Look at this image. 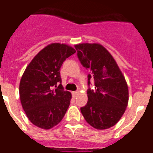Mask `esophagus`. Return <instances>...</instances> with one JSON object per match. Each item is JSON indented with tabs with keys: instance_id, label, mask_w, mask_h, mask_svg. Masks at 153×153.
I'll use <instances>...</instances> for the list:
<instances>
[{
	"instance_id": "obj_1",
	"label": "esophagus",
	"mask_w": 153,
	"mask_h": 153,
	"mask_svg": "<svg viewBox=\"0 0 153 153\" xmlns=\"http://www.w3.org/2000/svg\"><path fill=\"white\" fill-rule=\"evenodd\" d=\"M78 91H72V95L73 97H76V95H78Z\"/></svg>"
}]
</instances>
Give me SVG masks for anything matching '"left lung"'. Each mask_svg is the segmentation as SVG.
I'll list each match as a JSON object with an SVG mask.
<instances>
[{"label": "left lung", "instance_id": "obj_1", "mask_svg": "<svg viewBox=\"0 0 153 153\" xmlns=\"http://www.w3.org/2000/svg\"><path fill=\"white\" fill-rule=\"evenodd\" d=\"M77 55L88 75V102L81 108L85 119L97 129L115 126L128 105V90L126 79L113 57L99 44L75 45ZM92 78L95 89L90 88Z\"/></svg>", "mask_w": 153, "mask_h": 153}]
</instances>
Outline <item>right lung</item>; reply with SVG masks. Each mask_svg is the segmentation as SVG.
Segmentation results:
<instances>
[{"label": "right lung", "mask_w": 153, "mask_h": 153, "mask_svg": "<svg viewBox=\"0 0 153 153\" xmlns=\"http://www.w3.org/2000/svg\"><path fill=\"white\" fill-rule=\"evenodd\" d=\"M75 53V49L67 45L51 44L42 49L25 69L20 82V99L24 111L34 126L49 129L65 115L71 95L61 84L60 69L66 58Z\"/></svg>", "instance_id": "1"}]
</instances>
